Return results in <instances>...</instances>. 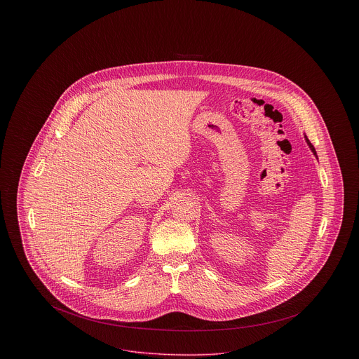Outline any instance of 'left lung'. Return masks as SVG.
Instances as JSON below:
<instances>
[{
	"mask_svg": "<svg viewBox=\"0 0 359 359\" xmlns=\"http://www.w3.org/2000/svg\"><path fill=\"white\" fill-rule=\"evenodd\" d=\"M304 138H306V142H307V145H308V147H309V149H311V152H312V154H315V157H316V158H318V156H316V151H315V148H313V147H312V144H311V142H309V140H308L307 135H304Z\"/></svg>",
	"mask_w": 359,
	"mask_h": 359,
	"instance_id": "left-lung-1",
	"label": "left lung"
}]
</instances>
